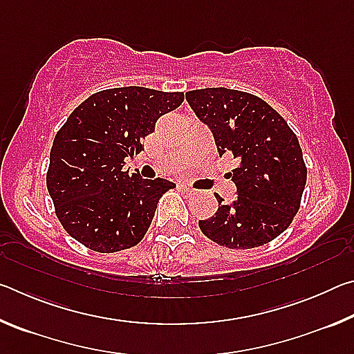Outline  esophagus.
I'll return each instance as SVG.
<instances>
[{
    "mask_svg": "<svg viewBox=\"0 0 354 354\" xmlns=\"http://www.w3.org/2000/svg\"><path fill=\"white\" fill-rule=\"evenodd\" d=\"M179 190H181L183 195H187V196L195 194V190L192 189V187H189V185H185V184H179Z\"/></svg>",
    "mask_w": 354,
    "mask_h": 354,
    "instance_id": "1",
    "label": "esophagus"
}]
</instances>
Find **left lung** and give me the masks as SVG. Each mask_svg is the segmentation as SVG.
Segmentation results:
<instances>
[{
	"instance_id": "1",
	"label": "left lung",
	"mask_w": 354,
	"mask_h": 354,
	"mask_svg": "<svg viewBox=\"0 0 354 354\" xmlns=\"http://www.w3.org/2000/svg\"><path fill=\"white\" fill-rule=\"evenodd\" d=\"M185 100L212 131L218 154L239 160L227 173L237 198L226 205L215 195L214 217L200 220L203 234L215 243L248 250L272 242L290 226L306 185L303 151L286 120L256 95L226 87L185 93Z\"/></svg>"
}]
</instances>
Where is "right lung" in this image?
I'll return each instance as SVG.
<instances>
[{
  "instance_id": "add662e5",
  "label": "right lung",
  "mask_w": 354,
  "mask_h": 354,
  "mask_svg": "<svg viewBox=\"0 0 354 354\" xmlns=\"http://www.w3.org/2000/svg\"><path fill=\"white\" fill-rule=\"evenodd\" d=\"M183 92L117 87L97 92L70 113L50 153L46 187L68 234L98 253L134 247L147 234L159 198L175 184L124 171V158L140 153L142 139Z\"/></svg>"
}]
</instances>
